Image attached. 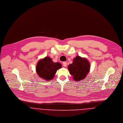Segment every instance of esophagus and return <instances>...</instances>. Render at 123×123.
Returning <instances> with one entry per match:
<instances>
[{
	"instance_id": "34e87169",
	"label": "esophagus",
	"mask_w": 123,
	"mask_h": 123,
	"mask_svg": "<svg viewBox=\"0 0 123 123\" xmlns=\"http://www.w3.org/2000/svg\"><path fill=\"white\" fill-rule=\"evenodd\" d=\"M62 64L64 67H66L67 66V62H62Z\"/></svg>"
}]
</instances>
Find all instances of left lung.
I'll use <instances>...</instances> for the list:
<instances>
[{
	"mask_svg": "<svg viewBox=\"0 0 123 123\" xmlns=\"http://www.w3.org/2000/svg\"><path fill=\"white\" fill-rule=\"evenodd\" d=\"M68 68L73 80L79 81L86 77L90 70V63L86 58L77 56Z\"/></svg>",
	"mask_w": 123,
	"mask_h": 123,
	"instance_id": "obj_1",
	"label": "left lung"
}]
</instances>
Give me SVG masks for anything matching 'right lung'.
I'll return each instance as SVG.
<instances>
[{
    "label": "right lung",
    "instance_id": "right-lung-1",
    "mask_svg": "<svg viewBox=\"0 0 123 123\" xmlns=\"http://www.w3.org/2000/svg\"><path fill=\"white\" fill-rule=\"evenodd\" d=\"M62 68V64L59 62H54L49 57H46L39 61L36 71L38 76L46 80H49L54 77L58 69Z\"/></svg>",
    "mask_w": 123,
    "mask_h": 123
}]
</instances>
